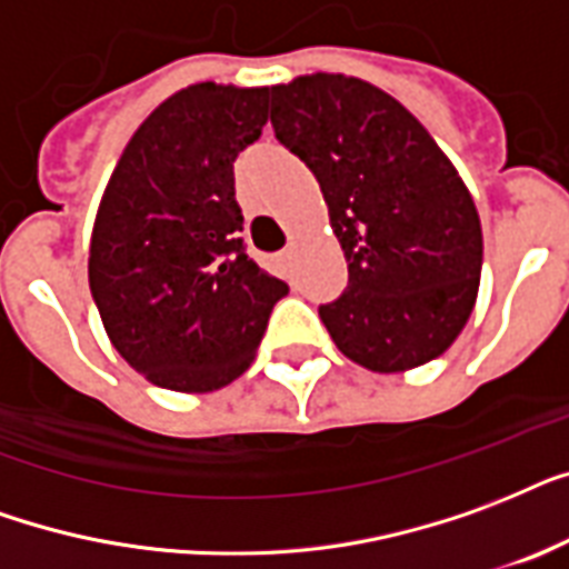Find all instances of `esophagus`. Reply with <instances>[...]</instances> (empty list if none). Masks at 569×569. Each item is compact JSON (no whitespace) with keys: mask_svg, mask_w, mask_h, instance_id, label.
<instances>
[{"mask_svg":"<svg viewBox=\"0 0 569 569\" xmlns=\"http://www.w3.org/2000/svg\"><path fill=\"white\" fill-rule=\"evenodd\" d=\"M290 258H293V249H284V252H279L281 263H290Z\"/></svg>","mask_w":569,"mask_h":569,"instance_id":"esophagus-1","label":"esophagus"}]
</instances>
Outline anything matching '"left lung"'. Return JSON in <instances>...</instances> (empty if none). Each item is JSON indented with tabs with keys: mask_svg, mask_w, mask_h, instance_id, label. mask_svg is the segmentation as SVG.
I'll return each mask as SVG.
<instances>
[{
	"mask_svg": "<svg viewBox=\"0 0 569 569\" xmlns=\"http://www.w3.org/2000/svg\"><path fill=\"white\" fill-rule=\"evenodd\" d=\"M284 148L320 183L347 288L320 306L338 350L395 373L442 356L472 315L483 263L469 189L418 118L341 73L267 88Z\"/></svg>",
	"mask_w": 569,
	"mask_h": 569,
	"instance_id": "1",
	"label": "left lung"
}]
</instances>
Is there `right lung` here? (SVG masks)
Returning a JSON list of instances; mask_svg holds the SVG:
<instances>
[{"mask_svg": "<svg viewBox=\"0 0 569 569\" xmlns=\"http://www.w3.org/2000/svg\"><path fill=\"white\" fill-rule=\"evenodd\" d=\"M267 88L198 82L144 118L103 192L88 284L116 350L153 386L213 391L252 365L288 284L246 254L237 153Z\"/></svg>", "mask_w": 569, "mask_h": 569, "instance_id": "add662e5", "label": "right lung"}]
</instances>
